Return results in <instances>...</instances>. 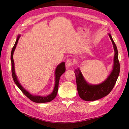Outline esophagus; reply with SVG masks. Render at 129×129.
Wrapping results in <instances>:
<instances>
[{"label":"esophagus","instance_id":"1","mask_svg":"<svg viewBox=\"0 0 129 129\" xmlns=\"http://www.w3.org/2000/svg\"><path fill=\"white\" fill-rule=\"evenodd\" d=\"M73 63H72V61L71 58H68L67 60L66 61V67L67 68H69L71 67H72Z\"/></svg>","mask_w":129,"mask_h":129}]
</instances>
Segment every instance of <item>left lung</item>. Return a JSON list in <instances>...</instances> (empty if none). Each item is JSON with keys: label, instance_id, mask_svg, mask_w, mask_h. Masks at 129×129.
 I'll return each mask as SVG.
<instances>
[{"label": "left lung", "instance_id": "left-lung-1", "mask_svg": "<svg viewBox=\"0 0 129 129\" xmlns=\"http://www.w3.org/2000/svg\"><path fill=\"white\" fill-rule=\"evenodd\" d=\"M114 47L115 54L114 64L111 72L103 82L98 84L88 83L85 80L80 68L75 70L77 89L81 98L86 101L98 100L108 95L111 92L119 74L120 65L118 50L110 34H108Z\"/></svg>", "mask_w": 129, "mask_h": 129}]
</instances>
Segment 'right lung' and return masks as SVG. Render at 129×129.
<instances>
[{
	"label": "right lung",
	"instance_id": "obj_1",
	"mask_svg": "<svg viewBox=\"0 0 129 129\" xmlns=\"http://www.w3.org/2000/svg\"><path fill=\"white\" fill-rule=\"evenodd\" d=\"M21 37L20 34H19L16 41L15 42V44L13 46V47L12 49L11 54V65H12V75L13 79L14 80V83L17 85V87L20 89V90L24 93L26 96H27L28 98L34 102L36 103H46L49 102L50 101L54 100L55 98V97L57 95V93L58 91V82H59L60 77L66 71V67H65V62H62L60 63L59 64H58L55 69V84H54V88L52 92L50 94L47 95L45 96H37V95H33L31 94L28 91L22 86V85L20 84V82L18 80V77L16 75V74L15 73V68H14V62L13 60V53L14 52V50L16 48V46L17 45L18 40L19 38Z\"/></svg>",
	"mask_w": 129,
	"mask_h": 129
}]
</instances>
